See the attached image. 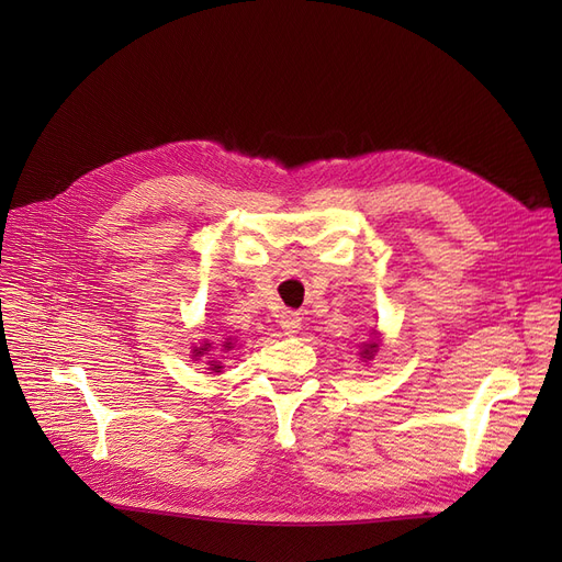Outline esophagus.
Wrapping results in <instances>:
<instances>
[{"mask_svg":"<svg viewBox=\"0 0 562 562\" xmlns=\"http://www.w3.org/2000/svg\"><path fill=\"white\" fill-rule=\"evenodd\" d=\"M301 316L296 314V312H284L282 316H280V326H282V330H284V335H296L299 330H301Z\"/></svg>","mask_w":562,"mask_h":562,"instance_id":"34e87169","label":"esophagus"}]
</instances>
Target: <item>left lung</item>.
I'll return each instance as SVG.
<instances>
[{"mask_svg": "<svg viewBox=\"0 0 562 562\" xmlns=\"http://www.w3.org/2000/svg\"><path fill=\"white\" fill-rule=\"evenodd\" d=\"M378 352V339H371V341H367L364 346H362V360H373V356Z\"/></svg>", "mask_w": 562, "mask_h": 562, "instance_id": "obj_1", "label": "left lung"}]
</instances>
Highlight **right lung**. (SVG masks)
Returning <instances> with one entry per match:
<instances>
[{
    "label": "right lung",
    "mask_w": 562,
    "mask_h": 562,
    "mask_svg": "<svg viewBox=\"0 0 562 562\" xmlns=\"http://www.w3.org/2000/svg\"><path fill=\"white\" fill-rule=\"evenodd\" d=\"M223 346H225V348H227V350H229V348H232V346H229V341H225V344H223ZM206 348H210V344H204V346H200V348H195V358H198V356H202V352H204V350H206ZM212 371H221V367H218V364H212Z\"/></svg>",
    "instance_id": "right-lung-1"
}]
</instances>
